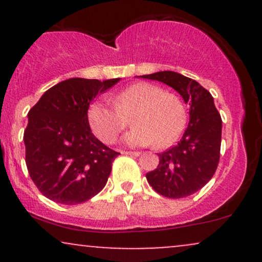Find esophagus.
I'll return each mask as SVG.
<instances>
[{
    "mask_svg": "<svg viewBox=\"0 0 262 262\" xmlns=\"http://www.w3.org/2000/svg\"><path fill=\"white\" fill-rule=\"evenodd\" d=\"M122 154L130 155V156H139L140 152L139 151H122Z\"/></svg>",
    "mask_w": 262,
    "mask_h": 262,
    "instance_id": "1",
    "label": "esophagus"
}]
</instances>
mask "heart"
<instances>
[{
    "instance_id": "1",
    "label": "heart",
    "mask_w": 262,
    "mask_h": 262,
    "mask_svg": "<svg viewBox=\"0 0 262 262\" xmlns=\"http://www.w3.org/2000/svg\"><path fill=\"white\" fill-rule=\"evenodd\" d=\"M112 102L113 106L95 102L87 112L92 132L106 144L117 139L130 116L133 129L123 140L133 146L155 143L156 148H166L185 125V108L180 98L152 83H133L113 96Z\"/></svg>"
}]
</instances>
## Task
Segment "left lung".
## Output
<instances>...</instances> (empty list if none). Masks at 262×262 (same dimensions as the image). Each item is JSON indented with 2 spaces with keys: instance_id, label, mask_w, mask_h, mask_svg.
<instances>
[{
  "instance_id": "obj_1",
  "label": "left lung",
  "mask_w": 262,
  "mask_h": 262,
  "mask_svg": "<svg viewBox=\"0 0 262 262\" xmlns=\"http://www.w3.org/2000/svg\"><path fill=\"white\" fill-rule=\"evenodd\" d=\"M172 87L189 107V119L181 140L159 155V165L146 173L149 185L161 196L183 198L200 191L218 167L222 143V118L212 95L197 81L175 73L143 75Z\"/></svg>"
}]
</instances>
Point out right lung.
Returning a JSON list of instances; mask_svg holds the SVG:
<instances>
[{"label": "right lung", "instance_id": "1", "mask_svg": "<svg viewBox=\"0 0 262 262\" xmlns=\"http://www.w3.org/2000/svg\"><path fill=\"white\" fill-rule=\"evenodd\" d=\"M119 80L61 81L28 112L23 135L27 169L47 198L61 204L82 203L106 186L119 152L92 134L87 111L98 93Z\"/></svg>", "mask_w": 262, "mask_h": 262}]
</instances>
